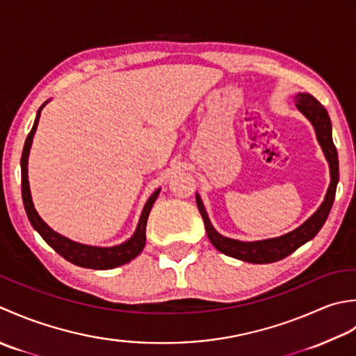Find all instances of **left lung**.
Here are the masks:
<instances>
[{"mask_svg": "<svg viewBox=\"0 0 356 356\" xmlns=\"http://www.w3.org/2000/svg\"><path fill=\"white\" fill-rule=\"evenodd\" d=\"M295 103H296L295 104L296 108H298L304 117L312 122V126H314L316 140L320 143V146L324 152V156L329 163L330 184H329L327 192H325L324 201L310 218L304 221L300 227L289 232V234H284L277 238L259 239V241H239V239L224 236L215 230L212 222L209 220L206 207L202 204L201 197L197 193L195 195V198H197V206L202 216V221H204L207 236L210 239V243L215 245V249L224 253V255L245 261V263H253V264L275 263V261L286 258L287 255H290V253L301 248L302 244L310 241V239L320 232L325 220H327L333 200H335L337 184L339 179L338 152L332 140V122L324 106L320 103V101L312 97L310 93H296Z\"/></svg>", "mask_w": 356, "mask_h": 356, "instance_id": "obj_1", "label": "left lung"}]
</instances>
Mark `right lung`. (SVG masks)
Here are the masks:
<instances>
[{"mask_svg":"<svg viewBox=\"0 0 356 356\" xmlns=\"http://www.w3.org/2000/svg\"><path fill=\"white\" fill-rule=\"evenodd\" d=\"M47 103L49 101H46V103L38 108V112H36L33 127L31 130V134H29L26 138L23 155H21V193H23V202H24L27 218L31 221L32 227L38 232L50 248H52L56 253H60L64 259H67L72 264L86 267V269H97V270H107V269H113V267L126 264L129 261H132L134 258L140 255L144 249V245H146L147 218H149L152 206H154V202L156 201L161 188H156V191L149 197L146 204H144L140 221H138V226L134 232V235L130 236L127 241L121 243L118 245L99 248V245L76 243L74 239L58 234V232H55L52 227H49L47 224L42 221V218L38 215V212H36V209L33 206L31 187H29V175H27L29 154H31L33 135L36 132V127H38L42 107H44Z\"/></svg>","mask_w":356,"mask_h":356,"instance_id":"add662e5","label":"right lung"}]
</instances>
